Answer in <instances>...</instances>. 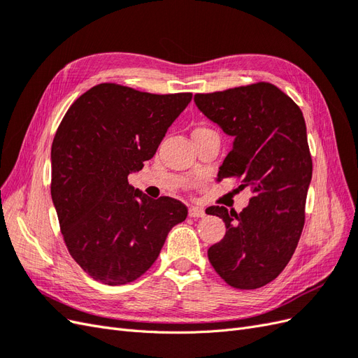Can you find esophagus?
<instances>
[{"label":"esophagus","instance_id":"esophagus-1","mask_svg":"<svg viewBox=\"0 0 358 358\" xmlns=\"http://www.w3.org/2000/svg\"><path fill=\"white\" fill-rule=\"evenodd\" d=\"M188 213H189L191 218H204V216H206L204 210L200 209V208H189Z\"/></svg>","mask_w":358,"mask_h":358}]
</instances>
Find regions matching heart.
<instances>
[{
  "instance_id": "1",
  "label": "heart",
  "mask_w": 358,
  "mask_h": 358,
  "mask_svg": "<svg viewBox=\"0 0 358 358\" xmlns=\"http://www.w3.org/2000/svg\"><path fill=\"white\" fill-rule=\"evenodd\" d=\"M199 129H203V128H199Z\"/></svg>"
}]
</instances>
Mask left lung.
Here are the masks:
<instances>
[{
  "instance_id": "obj_1",
  "label": "left lung",
  "mask_w": 358,
  "mask_h": 358,
  "mask_svg": "<svg viewBox=\"0 0 358 358\" xmlns=\"http://www.w3.org/2000/svg\"><path fill=\"white\" fill-rule=\"evenodd\" d=\"M199 109L233 136L218 179L237 178L252 197L237 213L212 206L225 222L224 239L209 248L213 268L227 284L255 289L272 282L294 254L305 225L312 179L306 124L300 107L278 86L258 82L194 95Z\"/></svg>"
}]
</instances>
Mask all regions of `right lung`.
I'll list each match as a JSON object with an SVG mask.
<instances>
[{
	"instance_id": "obj_1",
	"label": "right lung",
	"mask_w": 358,
	"mask_h": 358,
	"mask_svg": "<svg viewBox=\"0 0 358 358\" xmlns=\"http://www.w3.org/2000/svg\"><path fill=\"white\" fill-rule=\"evenodd\" d=\"M191 92L149 94L100 83L76 100L52 143L50 194L70 255L106 285H124L155 263L188 209L128 183L152 158Z\"/></svg>"
}]
</instances>
